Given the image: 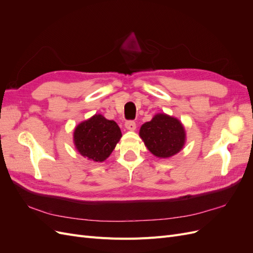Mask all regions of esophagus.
Returning <instances> with one entry per match:
<instances>
[{
	"label": "esophagus",
	"instance_id": "esophagus-1",
	"mask_svg": "<svg viewBox=\"0 0 253 253\" xmlns=\"http://www.w3.org/2000/svg\"><path fill=\"white\" fill-rule=\"evenodd\" d=\"M125 126L126 127V129H128V131H135L136 129V124L133 120H126Z\"/></svg>",
	"mask_w": 253,
	"mask_h": 253
}]
</instances>
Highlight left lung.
Masks as SVG:
<instances>
[{
  "label": "left lung",
  "instance_id": "1",
  "mask_svg": "<svg viewBox=\"0 0 253 253\" xmlns=\"http://www.w3.org/2000/svg\"><path fill=\"white\" fill-rule=\"evenodd\" d=\"M139 136L153 155L169 158L182 149L186 132L181 122L167 114H156L140 127Z\"/></svg>",
  "mask_w": 253,
  "mask_h": 253
}]
</instances>
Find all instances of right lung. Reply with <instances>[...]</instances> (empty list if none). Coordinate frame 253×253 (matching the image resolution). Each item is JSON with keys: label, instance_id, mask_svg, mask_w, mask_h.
<instances>
[{"label": "right lung", "instance_id": "add662e5", "mask_svg": "<svg viewBox=\"0 0 253 253\" xmlns=\"http://www.w3.org/2000/svg\"><path fill=\"white\" fill-rule=\"evenodd\" d=\"M121 136L116 122L98 114L75 128L74 143L82 156L102 163L111 155Z\"/></svg>", "mask_w": 253, "mask_h": 253}]
</instances>
